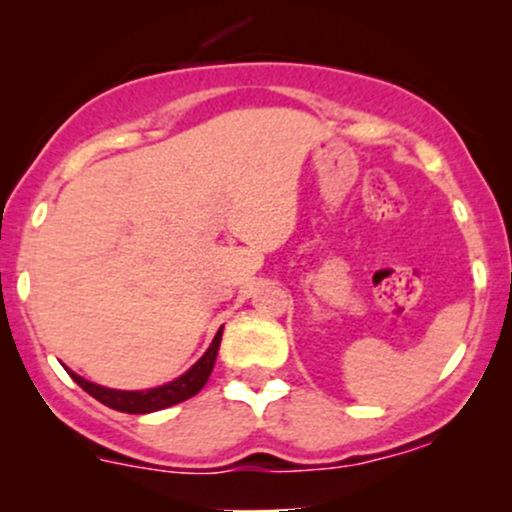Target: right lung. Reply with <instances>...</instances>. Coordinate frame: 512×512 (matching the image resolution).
Segmentation results:
<instances>
[{"instance_id": "add662e5", "label": "right lung", "mask_w": 512, "mask_h": 512, "mask_svg": "<svg viewBox=\"0 0 512 512\" xmlns=\"http://www.w3.org/2000/svg\"><path fill=\"white\" fill-rule=\"evenodd\" d=\"M221 334L223 327L216 332L214 342L209 344V349L204 351V356L192 366L190 370L180 375V378L170 380L166 385H158V387H149V390H113V387H103L91 383V380L81 378L76 375L74 370L67 373L72 375V380L81 390H86L88 395L98 402L105 404V407L115 409V411H125V414H149V411H158V409H166L173 407V404L185 402V399L195 397L204 385H207L211 370H214L216 363V354H219V344H221Z\"/></svg>"}]
</instances>
